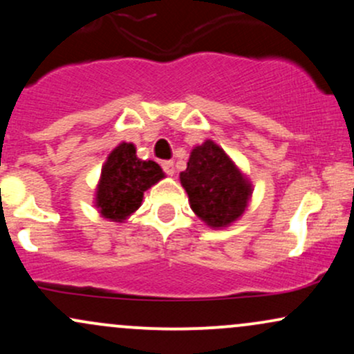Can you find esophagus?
I'll list each match as a JSON object with an SVG mask.
<instances>
[{"label": "esophagus", "mask_w": 354, "mask_h": 354, "mask_svg": "<svg viewBox=\"0 0 354 354\" xmlns=\"http://www.w3.org/2000/svg\"><path fill=\"white\" fill-rule=\"evenodd\" d=\"M163 169H165V173L168 174V176H173L174 174V163L173 161H163Z\"/></svg>", "instance_id": "obj_1"}]
</instances>
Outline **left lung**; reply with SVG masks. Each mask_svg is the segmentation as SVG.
<instances>
[{"mask_svg":"<svg viewBox=\"0 0 354 354\" xmlns=\"http://www.w3.org/2000/svg\"><path fill=\"white\" fill-rule=\"evenodd\" d=\"M189 206L211 228H226L243 216L250 203L251 183L214 141L193 148L188 166L180 173Z\"/></svg>","mask_w":354,"mask_h":354,"instance_id":"1","label":"left lung"}]
</instances>
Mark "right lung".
Returning <instances> with one entry per match:
<instances>
[{"instance_id": "obj_1", "label": "right lung", "mask_w": 354, "mask_h": 354, "mask_svg": "<svg viewBox=\"0 0 354 354\" xmlns=\"http://www.w3.org/2000/svg\"><path fill=\"white\" fill-rule=\"evenodd\" d=\"M165 173L154 161L136 156L133 143H120L109 153L101 169L95 205L101 216L123 223L141 206L148 188L163 180Z\"/></svg>"}]
</instances>
